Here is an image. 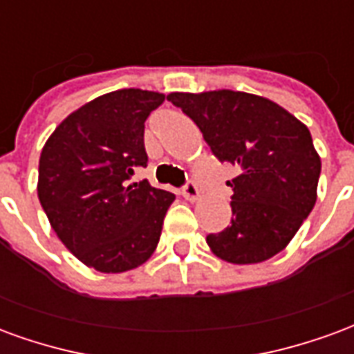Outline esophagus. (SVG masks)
<instances>
[{
  "label": "esophagus",
  "instance_id": "1",
  "mask_svg": "<svg viewBox=\"0 0 354 354\" xmlns=\"http://www.w3.org/2000/svg\"><path fill=\"white\" fill-rule=\"evenodd\" d=\"M182 195H184L185 199L187 201H197L199 199V187H197V184L195 182H187V184L182 187Z\"/></svg>",
  "mask_w": 354,
  "mask_h": 354
}]
</instances>
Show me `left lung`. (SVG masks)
Returning <instances> with one entry per match:
<instances>
[{"instance_id": "1", "label": "left lung", "mask_w": 354, "mask_h": 354, "mask_svg": "<svg viewBox=\"0 0 354 354\" xmlns=\"http://www.w3.org/2000/svg\"><path fill=\"white\" fill-rule=\"evenodd\" d=\"M212 153L239 169L231 223L210 233V250L230 263H260L286 248L317 203L320 157L309 129L279 104L239 91L170 93Z\"/></svg>"}]
</instances>
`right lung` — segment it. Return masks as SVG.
Instances as JSON below:
<instances>
[{
	"instance_id": "right-lung-1",
	"label": "right lung",
	"mask_w": 354,
	"mask_h": 354,
	"mask_svg": "<svg viewBox=\"0 0 354 354\" xmlns=\"http://www.w3.org/2000/svg\"><path fill=\"white\" fill-rule=\"evenodd\" d=\"M165 94H102L58 124L39 157L37 197L70 252L100 273H123L155 252L174 195L131 182L146 167L144 123Z\"/></svg>"
}]
</instances>
